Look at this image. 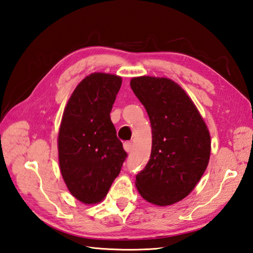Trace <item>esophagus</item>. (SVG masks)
<instances>
[{"label": "esophagus", "instance_id": "1", "mask_svg": "<svg viewBox=\"0 0 253 253\" xmlns=\"http://www.w3.org/2000/svg\"><path fill=\"white\" fill-rule=\"evenodd\" d=\"M123 148H125L126 153H131L133 149V144L131 142H126L125 144H123Z\"/></svg>", "mask_w": 253, "mask_h": 253}]
</instances>
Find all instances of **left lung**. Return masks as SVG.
Masks as SVG:
<instances>
[{"mask_svg": "<svg viewBox=\"0 0 253 253\" xmlns=\"http://www.w3.org/2000/svg\"><path fill=\"white\" fill-rule=\"evenodd\" d=\"M130 85L147 111L153 132L150 159L136 175V188L154 205L178 203L209 164V130L193 100L171 79L137 77Z\"/></svg>", "mask_w": 253, "mask_h": 253, "instance_id": "8db88e82", "label": "left lung"}]
</instances>
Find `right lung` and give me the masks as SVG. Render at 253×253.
I'll list each match as a JSON object with an SVG mask.
<instances>
[{
  "label": "right lung",
  "instance_id": "right-lung-1",
  "mask_svg": "<svg viewBox=\"0 0 253 253\" xmlns=\"http://www.w3.org/2000/svg\"><path fill=\"white\" fill-rule=\"evenodd\" d=\"M121 83V77L94 72L78 84L64 110L60 172L71 195L85 205L106 197L127 156L110 120Z\"/></svg>",
  "mask_w": 253,
  "mask_h": 253
}]
</instances>
